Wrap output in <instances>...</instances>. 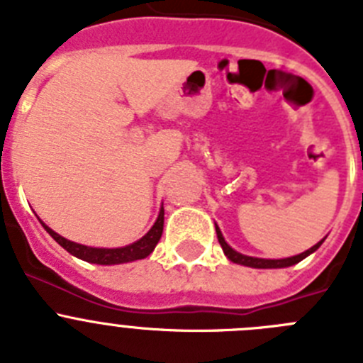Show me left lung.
I'll use <instances>...</instances> for the list:
<instances>
[{"label": "left lung", "instance_id": "left-lung-1", "mask_svg": "<svg viewBox=\"0 0 363 363\" xmlns=\"http://www.w3.org/2000/svg\"><path fill=\"white\" fill-rule=\"evenodd\" d=\"M216 234H218V242H220L221 249H223V252H225V256L230 259V262H234V264H240V265H245V267H252V269L291 267V265L298 264V262H301V259L307 258L309 255H313V252L316 251V249H318V247L323 243V240H322V242H318L316 245L311 247V249H307L306 252H301V255H296V256H291V258L265 259V258H255V256H245V255H242V252L234 251L233 247L225 242V238H223V234H221L220 227L218 225H216Z\"/></svg>", "mask_w": 363, "mask_h": 363}]
</instances>
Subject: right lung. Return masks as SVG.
Returning a JSON list of instances; mask_svg holds the SVG:
<instances>
[{"label": "right lung", "instance_id": "obj_1", "mask_svg": "<svg viewBox=\"0 0 363 363\" xmlns=\"http://www.w3.org/2000/svg\"><path fill=\"white\" fill-rule=\"evenodd\" d=\"M41 225L45 227V230H47V233H49L67 252H70V255L76 256V258L85 259V262H89V264L118 265V264H127V262H134V259L147 258V256L154 251V247H156V243L160 242L163 233V207L158 214V220L154 221V225L150 227V230L143 236V238L130 243V245L116 247V249H99V247L82 245V243L70 242V240L63 238V236H60L57 233H54L50 227L45 225L43 221H41Z\"/></svg>", "mask_w": 363, "mask_h": 363}]
</instances>
